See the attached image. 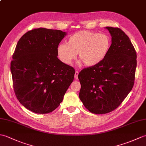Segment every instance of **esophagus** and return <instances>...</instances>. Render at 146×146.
Segmentation results:
<instances>
[{"label": "esophagus", "mask_w": 146, "mask_h": 146, "mask_svg": "<svg viewBox=\"0 0 146 146\" xmlns=\"http://www.w3.org/2000/svg\"><path fill=\"white\" fill-rule=\"evenodd\" d=\"M78 71H75V80H78Z\"/></svg>", "instance_id": "obj_1"}]
</instances>
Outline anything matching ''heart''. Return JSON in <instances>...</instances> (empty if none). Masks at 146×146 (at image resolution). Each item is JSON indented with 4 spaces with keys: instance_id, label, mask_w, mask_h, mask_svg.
<instances>
[{
    "instance_id": "heart-1",
    "label": "heart",
    "mask_w": 146,
    "mask_h": 146,
    "mask_svg": "<svg viewBox=\"0 0 146 146\" xmlns=\"http://www.w3.org/2000/svg\"><path fill=\"white\" fill-rule=\"evenodd\" d=\"M111 46V39L106 34L82 31L71 35L68 44L61 43L57 49L60 60L70 64L76 54L85 66H93L100 63L107 56Z\"/></svg>"
}]
</instances>
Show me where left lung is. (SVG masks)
Returning <instances> with one entry per match:
<instances>
[{
	"label": "left lung",
	"mask_w": 146,
	"mask_h": 146,
	"mask_svg": "<svg viewBox=\"0 0 146 146\" xmlns=\"http://www.w3.org/2000/svg\"><path fill=\"white\" fill-rule=\"evenodd\" d=\"M106 29L111 36L107 56L78 74L80 99L95 114L109 113L122 104L134 86L137 66L135 49L127 35L118 27Z\"/></svg>",
	"instance_id": "8db88e82"
}]
</instances>
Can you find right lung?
<instances>
[{
	"label": "right lung",
	"mask_w": 146,
	"mask_h": 146,
	"mask_svg": "<svg viewBox=\"0 0 146 146\" xmlns=\"http://www.w3.org/2000/svg\"><path fill=\"white\" fill-rule=\"evenodd\" d=\"M66 35L40 27L27 31L17 42L11 63L13 88L17 100L33 112L55 110L73 81L75 69L57 57Z\"/></svg>",
	"instance_id": "right-lung-1"
}]
</instances>
